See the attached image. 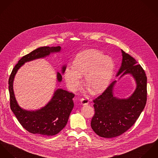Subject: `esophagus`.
Segmentation results:
<instances>
[{
    "instance_id": "34e87169",
    "label": "esophagus",
    "mask_w": 158,
    "mask_h": 158,
    "mask_svg": "<svg viewBox=\"0 0 158 158\" xmlns=\"http://www.w3.org/2000/svg\"><path fill=\"white\" fill-rule=\"evenodd\" d=\"M89 103V101L87 98H82L81 99V104L83 105H87Z\"/></svg>"
}]
</instances>
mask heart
Listing matches in <instances>:
<instances>
[{"mask_svg":"<svg viewBox=\"0 0 158 158\" xmlns=\"http://www.w3.org/2000/svg\"><path fill=\"white\" fill-rule=\"evenodd\" d=\"M73 69L67 68L65 79L71 90L79 87L81 77L85 75V84L94 94L103 91L112 78L114 63L112 58L94 49L85 50L75 57Z\"/></svg>","mask_w":158,"mask_h":158,"instance_id":"1","label":"heart"}]
</instances>
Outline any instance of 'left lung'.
Listing matches in <instances>:
<instances>
[{
	"label": "left lung",
	"instance_id": "obj_1",
	"mask_svg": "<svg viewBox=\"0 0 158 158\" xmlns=\"http://www.w3.org/2000/svg\"><path fill=\"white\" fill-rule=\"evenodd\" d=\"M121 67L116 76L127 74L133 76L136 88L127 99L113 96V89L116 81L112 82L105 91L93 100L94 114L91 127L99 136L111 138L120 136L127 131L140 116L147 102V76L136 60L123 50Z\"/></svg>",
	"mask_w": 158,
	"mask_h": 158
}]
</instances>
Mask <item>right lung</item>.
I'll list each match as a JSON object with an SVG mask.
<instances>
[{"mask_svg":"<svg viewBox=\"0 0 158 158\" xmlns=\"http://www.w3.org/2000/svg\"><path fill=\"white\" fill-rule=\"evenodd\" d=\"M61 47H42L23 56L15 65L8 81L10 108L21 125L33 134L43 136H53L59 133L67 123L71 111L74 106L73 98L74 94L62 89H57L51 101L40 110L27 111L21 108L17 103L14 91L13 81L19 68L25 62L42 58L51 53L59 52ZM66 67H62L64 73ZM59 82L62 81V75L57 73Z\"/></svg>","mask_w":158,"mask_h":158,"instance_id":"1","label":"right lung"}]
</instances>
